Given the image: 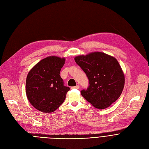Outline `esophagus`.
Returning a JSON list of instances; mask_svg holds the SVG:
<instances>
[{"mask_svg": "<svg viewBox=\"0 0 149 149\" xmlns=\"http://www.w3.org/2000/svg\"><path fill=\"white\" fill-rule=\"evenodd\" d=\"M72 88H75V89H79V85H77L76 86H75V87H72Z\"/></svg>", "mask_w": 149, "mask_h": 149, "instance_id": "1", "label": "esophagus"}]
</instances>
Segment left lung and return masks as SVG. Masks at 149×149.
I'll return each mask as SVG.
<instances>
[{
	"label": "left lung",
	"instance_id": "obj_1",
	"mask_svg": "<svg viewBox=\"0 0 149 149\" xmlns=\"http://www.w3.org/2000/svg\"><path fill=\"white\" fill-rule=\"evenodd\" d=\"M75 61L86 74L89 85L82 96L98 109L109 107L120 96L124 75L117 60L109 55L94 52L76 56Z\"/></svg>",
	"mask_w": 149,
	"mask_h": 149
}]
</instances>
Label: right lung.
<instances>
[{
    "label": "right lung",
    "instance_id": "add662e5",
    "mask_svg": "<svg viewBox=\"0 0 149 149\" xmlns=\"http://www.w3.org/2000/svg\"><path fill=\"white\" fill-rule=\"evenodd\" d=\"M65 59L50 56L40 61L30 70L26 81L27 98L38 110L55 111L64 101L70 87L59 75Z\"/></svg>",
    "mask_w": 149,
    "mask_h": 149
}]
</instances>
